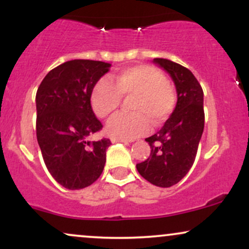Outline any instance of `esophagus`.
<instances>
[{
    "instance_id": "34e87169",
    "label": "esophagus",
    "mask_w": 249,
    "mask_h": 249,
    "mask_svg": "<svg viewBox=\"0 0 249 249\" xmlns=\"http://www.w3.org/2000/svg\"><path fill=\"white\" fill-rule=\"evenodd\" d=\"M111 142H125V144H127V142H128L126 139L116 138V137H112V138H111Z\"/></svg>"
}]
</instances>
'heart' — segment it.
Returning a JSON list of instances; mask_svg holds the SVG:
<instances>
[{"label": "heart", "instance_id": "1", "mask_svg": "<svg viewBox=\"0 0 249 249\" xmlns=\"http://www.w3.org/2000/svg\"><path fill=\"white\" fill-rule=\"evenodd\" d=\"M112 82L101 78L93 85L90 103L97 117L107 119L115 115L122 97L133 96L130 115H119L107 124L110 136L121 139H134L144 136L154 126L164 124L172 116L177 96L166 77L151 65H134L117 71Z\"/></svg>", "mask_w": 249, "mask_h": 249}]
</instances>
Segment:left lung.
Returning <instances> with one entry per match:
<instances>
[{
  "label": "left lung",
  "instance_id": "8db88e82",
  "mask_svg": "<svg viewBox=\"0 0 249 249\" xmlns=\"http://www.w3.org/2000/svg\"><path fill=\"white\" fill-rule=\"evenodd\" d=\"M153 62L172 77L178 101L164 126L145 139L151 154L137 164V170L151 184L171 187L186 176L196 159L204 132V92L187 68L165 58H154Z\"/></svg>",
  "mask_w": 249,
  "mask_h": 249
}]
</instances>
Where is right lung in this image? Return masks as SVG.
<instances>
[{"label":"right lung","instance_id":"add662e5","mask_svg":"<svg viewBox=\"0 0 249 249\" xmlns=\"http://www.w3.org/2000/svg\"><path fill=\"white\" fill-rule=\"evenodd\" d=\"M110 67L90 59L65 62L49 71L37 90V142L48 171L68 190L90 186L104 170L111 142L89 141L103 128L90 95Z\"/></svg>","mask_w":249,"mask_h":249}]
</instances>
